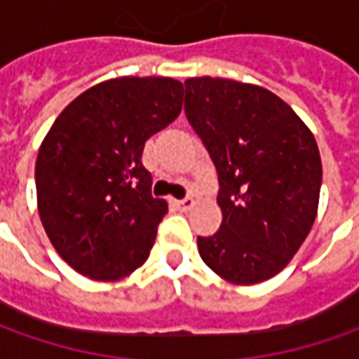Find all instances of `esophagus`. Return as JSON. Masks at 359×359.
Wrapping results in <instances>:
<instances>
[{"mask_svg":"<svg viewBox=\"0 0 359 359\" xmlns=\"http://www.w3.org/2000/svg\"><path fill=\"white\" fill-rule=\"evenodd\" d=\"M173 203L180 208V210H191L194 208V198H184V200H173Z\"/></svg>","mask_w":359,"mask_h":359,"instance_id":"1","label":"esophagus"}]
</instances>
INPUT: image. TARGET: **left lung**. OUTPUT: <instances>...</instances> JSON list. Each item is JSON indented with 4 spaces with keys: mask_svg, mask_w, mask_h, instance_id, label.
Returning a JSON list of instances; mask_svg holds the SVG:
<instances>
[{
    "mask_svg": "<svg viewBox=\"0 0 359 359\" xmlns=\"http://www.w3.org/2000/svg\"><path fill=\"white\" fill-rule=\"evenodd\" d=\"M186 118L217 170L222 228L198 238L205 266L240 285L280 273L318 214L313 133L276 93L224 77L186 79Z\"/></svg>",
    "mask_w": 359,
    "mask_h": 359,
    "instance_id": "left-lung-1",
    "label": "left lung"
}]
</instances>
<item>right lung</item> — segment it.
Returning a JSON list of instances; mask_svg holds the SVG:
<instances>
[{
	"mask_svg": "<svg viewBox=\"0 0 359 359\" xmlns=\"http://www.w3.org/2000/svg\"><path fill=\"white\" fill-rule=\"evenodd\" d=\"M172 77H118L63 109L35 161L37 210L63 259L91 280L114 282L147 259L165 200L151 196L145 142L182 111Z\"/></svg>",
	"mask_w": 359,
	"mask_h": 359,
	"instance_id": "right-lung-1",
	"label": "right lung"
}]
</instances>
